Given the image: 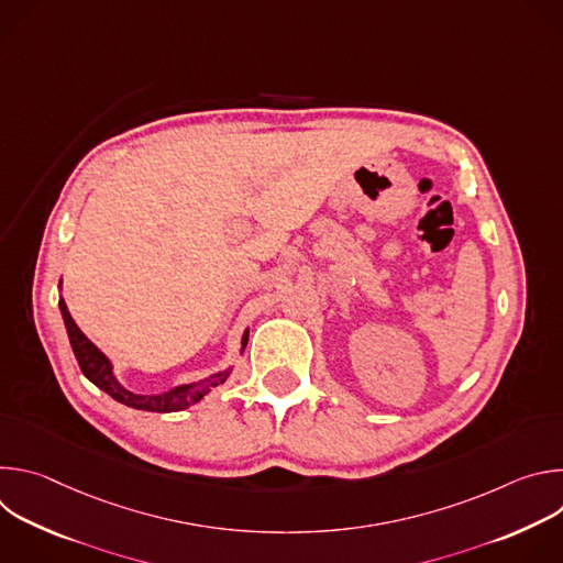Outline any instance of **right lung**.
I'll return each mask as SVG.
<instances>
[{
	"label": "right lung",
	"mask_w": 563,
	"mask_h": 563,
	"mask_svg": "<svg viewBox=\"0 0 563 563\" xmlns=\"http://www.w3.org/2000/svg\"><path fill=\"white\" fill-rule=\"evenodd\" d=\"M59 311H62V318H64V325H66V334H68L73 354H75V358L79 363V369H82V374L93 385H98L109 396H113L118 404H124L129 408L144 410V412H178V410H185V408L198 404V400L205 394L211 391V387L224 383L227 376L231 374V367H227V369H222L218 374H211V376L198 380V383L178 385V387H172V389H167L163 394H135V391L126 389L124 385H120V380L113 374L111 361L82 334V330L75 325V320L68 313V307H66L64 298H59ZM247 334L250 332H245V336H243V347H240V352H245Z\"/></svg>",
	"instance_id": "1"
}]
</instances>
